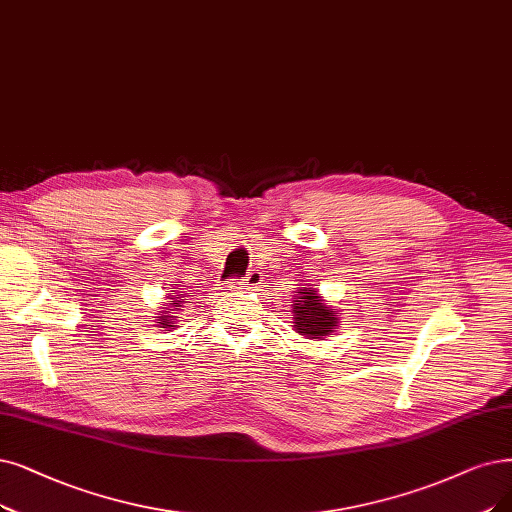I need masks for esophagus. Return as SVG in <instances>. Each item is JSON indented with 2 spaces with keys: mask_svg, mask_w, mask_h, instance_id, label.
<instances>
[{
  "mask_svg": "<svg viewBox=\"0 0 512 512\" xmlns=\"http://www.w3.org/2000/svg\"><path fill=\"white\" fill-rule=\"evenodd\" d=\"M262 281V273H258V271H252V273H248L245 277H241V279H231L229 281V290H248V288H252V285H258Z\"/></svg>",
  "mask_w": 512,
  "mask_h": 512,
  "instance_id": "esophagus-1",
  "label": "esophagus"
}]
</instances>
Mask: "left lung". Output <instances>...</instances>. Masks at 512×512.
I'll return each mask as SVG.
<instances>
[{
  "label": "left lung",
  "instance_id": "1",
  "mask_svg": "<svg viewBox=\"0 0 512 512\" xmlns=\"http://www.w3.org/2000/svg\"><path fill=\"white\" fill-rule=\"evenodd\" d=\"M292 313L294 330L309 340H323L325 336H332L340 325L338 309L323 300L315 288H300L296 292Z\"/></svg>",
  "mask_w": 512,
  "mask_h": 512
}]
</instances>
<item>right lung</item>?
Masks as SVG:
<instances>
[{
	"instance_id": "obj_1",
	"label": "right lung",
	"mask_w": 512,
	"mask_h": 512,
	"mask_svg": "<svg viewBox=\"0 0 512 512\" xmlns=\"http://www.w3.org/2000/svg\"><path fill=\"white\" fill-rule=\"evenodd\" d=\"M180 290V288H178ZM178 290H172V294H168V302L161 306L163 311H157V317H155V327H161L163 332H172L176 330V315L174 311H182V302H185V294L178 292Z\"/></svg>"
}]
</instances>
